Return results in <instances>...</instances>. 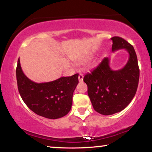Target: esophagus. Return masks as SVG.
Returning a JSON list of instances; mask_svg holds the SVG:
<instances>
[{
	"instance_id": "1",
	"label": "esophagus",
	"mask_w": 152,
	"mask_h": 152,
	"mask_svg": "<svg viewBox=\"0 0 152 152\" xmlns=\"http://www.w3.org/2000/svg\"><path fill=\"white\" fill-rule=\"evenodd\" d=\"M78 78H79V81H80V82H82L83 79H84V76H83L82 74H80L79 75Z\"/></svg>"
}]
</instances>
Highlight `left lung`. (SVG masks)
<instances>
[{
	"label": "left lung",
	"mask_w": 152,
	"mask_h": 152,
	"mask_svg": "<svg viewBox=\"0 0 152 152\" xmlns=\"http://www.w3.org/2000/svg\"><path fill=\"white\" fill-rule=\"evenodd\" d=\"M112 51L125 49L129 57L124 67L118 70L110 68L109 59L101 63L84 77L88 86V95L93 109L104 115L122 111L136 95L140 70L135 50L130 43L119 37H113Z\"/></svg>",
	"instance_id": "1"
}]
</instances>
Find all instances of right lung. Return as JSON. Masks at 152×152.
<instances>
[{"label":"right lung","instance_id":"right-lung-1","mask_svg":"<svg viewBox=\"0 0 152 152\" xmlns=\"http://www.w3.org/2000/svg\"><path fill=\"white\" fill-rule=\"evenodd\" d=\"M16 72L20 97L29 109L37 115L57 119L70 111L72 95L79 83L78 73L62 77L53 82L36 83L25 75L19 59Z\"/></svg>","mask_w":152,"mask_h":152}]
</instances>
